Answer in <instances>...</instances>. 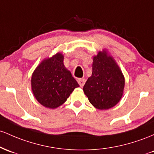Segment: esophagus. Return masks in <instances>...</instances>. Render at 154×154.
<instances>
[{"label": "esophagus", "mask_w": 154, "mask_h": 154, "mask_svg": "<svg viewBox=\"0 0 154 154\" xmlns=\"http://www.w3.org/2000/svg\"><path fill=\"white\" fill-rule=\"evenodd\" d=\"M85 82H86V80L84 79H83V78L78 79V83H79L81 87H83V86H84V84H85Z\"/></svg>", "instance_id": "esophagus-1"}]
</instances>
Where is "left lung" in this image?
<instances>
[{
  "mask_svg": "<svg viewBox=\"0 0 154 154\" xmlns=\"http://www.w3.org/2000/svg\"><path fill=\"white\" fill-rule=\"evenodd\" d=\"M125 79L114 58L107 49L93 57L92 73L83 90L88 100L98 110L113 108L122 99Z\"/></svg>",
  "mask_w": 154,
  "mask_h": 154,
  "instance_id": "8db88e82",
  "label": "left lung"
}]
</instances>
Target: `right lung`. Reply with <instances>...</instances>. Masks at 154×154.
<instances>
[{"mask_svg": "<svg viewBox=\"0 0 154 154\" xmlns=\"http://www.w3.org/2000/svg\"><path fill=\"white\" fill-rule=\"evenodd\" d=\"M64 55L58 52L43 60L31 77V89L43 106L54 109L66 101L79 85L63 63Z\"/></svg>", "mask_w": 154, "mask_h": 154, "instance_id": "1", "label": "right lung"}]
</instances>
